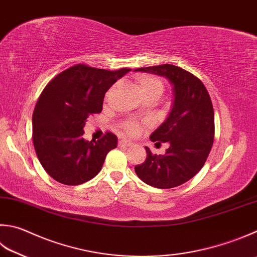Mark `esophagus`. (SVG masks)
Returning <instances> with one entry per match:
<instances>
[{
	"instance_id": "esophagus-1",
	"label": "esophagus",
	"mask_w": 257,
	"mask_h": 257,
	"mask_svg": "<svg viewBox=\"0 0 257 257\" xmlns=\"http://www.w3.org/2000/svg\"><path fill=\"white\" fill-rule=\"evenodd\" d=\"M118 145H122V147H132L133 143L128 141V140L122 139V140H119V141H118Z\"/></svg>"
}]
</instances>
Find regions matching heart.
Listing matches in <instances>:
<instances>
[{
  "mask_svg": "<svg viewBox=\"0 0 257 257\" xmlns=\"http://www.w3.org/2000/svg\"><path fill=\"white\" fill-rule=\"evenodd\" d=\"M135 87H137L140 97L143 100L152 99L156 101L161 97L164 91L163 81L158 78V77L151 75L140 76L137 81H135ZM113 90L114 87L108 90L107 96H109ZM120 128H122L124 132H126L128 135H138L141 133V131L143 130V125L142 123H140L139 120L130 118L122 122V124H120Z\"/></svg>",
  "mask_w": 257,
  "mask_h": 257,
  "instance_id": "obj_1",
  "label": "heart"
}]
</instances>
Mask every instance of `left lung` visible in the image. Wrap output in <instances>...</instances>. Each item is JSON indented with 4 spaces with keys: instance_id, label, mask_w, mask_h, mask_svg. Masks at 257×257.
<instances>
[{
    "instance_id": "left-lung-1",
    "label": "left lung",
    "mask_w": 257,
    "mask_h": 257,
    "mask_svg": "<svg viewBox=\"0 0 257 257\" xmlns=\"http://www.w3.org/2000/svg\"><path fill=\"white\" fill-rule=\"evenodd\" d=\"M166 77L173 86V103L167 119L150 140L169 143L166 154L157 156L147 150L145 161L135 166L143 182L160 189L174 188L187 182L204 167L214 143L215 116L210 96L202 81L173 65L135 69Z\"/></svg>"
}]
</instances>
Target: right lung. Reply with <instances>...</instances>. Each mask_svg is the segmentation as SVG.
<instances>
[{
    "label": "right lung",
    "mask_w": 257,
    "mask_h": 257,
    "mask_svg": "<svg viewBox=\"0 0 257 257\" xmlns=\"http://www.w3.org/2000/svg\"><path fill=\"white\" fill-rule=\"evenodd\" d=\"M131 69H98L78 64L58 74L42 90L32 115V140L42 168L56 181L81 185L97 176L117 137L84 140L88 116L103 109L105 93Z\"/></svg>",
    "instance_id": "obj_1"
}]
</instances>
